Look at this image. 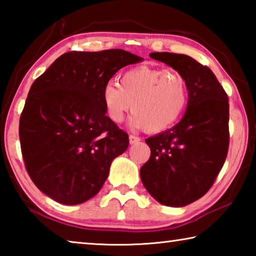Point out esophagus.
Masks as SVG:
<instances>
[{"label": "esophagus", "instance_id": "34e87169", "mask_svg": "<svg viewBox=\"0 0 256 256\" xmlns=\"http://www.w3.org/2000/svg\"><path fill=\"white\" fill-rule=\"evenodd\" d=\"M128 138H130V144H138V141H141V138H138V136H133V134H130Z\"/></svg>", "mask_w": 256, "mask_h": 256}]
</instances>
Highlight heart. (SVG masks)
<instances>
[{
	"label": "heart",
	"mask_w": 256,
	"mask_h": 256,
	"mask_svg": "<svg viewBox=\"0 0 256 256\" xmlns=\"http://www.w3.org/2000/svg\"><path fill=\"white\" fill-rule=\"evenodd\" d=\"M188 100V79L175 68H133L122 76L120 86L108 82L102 90L104 105L112 122L122 123L132 106V124L150 133L172 126Z\"/></svg>",
	"instance_id": "b5f03b06"
}]
</instances>
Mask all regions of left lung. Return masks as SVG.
I'll return each instance as SVG.
<instances>
[{
    "instance_id": "left-lung-1",
    "label": "left lung",
    "mask_w": 256,
    "mask_h": 256,
    "mask_svg": "<svg viewBox=\"0 0 256 256\" xmlns=\"http://www.w3.org/2000/svg\"><path fill=\"white\" fill-rule=\"evenodd\" d=\"M180 71L188 82L190 100L178 124L148 138L151 154L140 170L144 188L159 203L184 206L211 188L229 146L227 94L209 68L175 53H151Z\"/></svg>"
}]
</instances>
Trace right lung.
Here are the masks:
<instances>
[{"label":"right lung","mask_w":256,"mask_h":256,"mask_svg":"<svg viewBox=\"0 0 256 256\" xmlns=\"http://www.w3.org/2000/svg\"><path fill=\"white\" fill-rule=\"evenodd\" d=\"M144 60L123 50L68 52L38 76L20 116L26 170L42 193L62 204L96 196L128 136L106 116L102 90L112 76Z\"/></svg>","instance_id":"1"}]
</instances>
